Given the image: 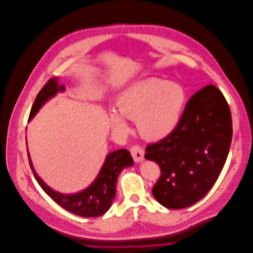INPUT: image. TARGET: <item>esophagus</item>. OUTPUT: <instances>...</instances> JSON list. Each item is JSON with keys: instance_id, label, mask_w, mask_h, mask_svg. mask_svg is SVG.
Listing matches in <instances>:
<instances>
[{"instance_id": "1", "label": "esophagus", "mask_w": 253, "mask_h": 253, "mask_svg": "<svg viewBox=\"0 0 253 253\" xmlns=\"http://www.w3.org/2000/svg\"><path fill=\"white\" fill-rule=\"evenodd\" d=\"M130 153L131 156L135 162L140 163L142 161H144V149L140 146V145H133L130 148Z\"/></svg>"}]
</instances>
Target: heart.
Masks as SVG:
<instances>
[{
  "mask_svg": "<svg viewBox=\"0 0 253 253\" xmlns=\"http://www.w3.org/2000/svg\"><path fill=\"white\" fill-rule=\"evenodd\" d=\"M185 98V90L180 84L151 78L125 90L117 99V107L124 117L137 120L138 129L144 138L160 140L170 135L178 126ZM121 116L114 111L109 114L112 126L124 131L127 125Z\"/></svg>",
  "mask_w": 253,
  "mask_h": 253,
  "instance_id": "1",
  "label": "heart"
}]
</instances>
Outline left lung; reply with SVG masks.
Returning <instances> with one entry per match:
<instances>
[{"label":"left lung","mask_w":253,"mask_h":253,"mask_svg":"<svg viewBox=\"0 0 253 253\" xmlns=\"http://www.w3.org/2000/svg\"><path fill=\"white\" fill-rule=\"evenodd\" d=\"M233 137L232 114L213 84L188 100L170 135L146 146L145 159L160 166L152 195L169 209H182L205 197L219 177Z\"/></svg>","instance_id":"8db88e82"}]
</instances>
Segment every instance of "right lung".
Here are the masks:
<instances>
[{"label": "right lung", "instance_id": "1", "mask_svg": "<svg viewBox=\"0 0 253 253\" xmlns=\"http://www.w3.org/2000/svg\"><path fill=\"white\" fill-rule=\"evenodd\" d=\"M65 90L64 85H58L57 79L51 78L42 87L37 94L33 107L31 109L29 120L39 111L41 106L52 98L57 91ZM29 156V163L33 174L39 185L46 194L49 196L56 204L65 210L82 216V217H97L106 213L112 205L116 194V182L119 173L125 168L134 165V161L128 150L119 149L107 155V159L102 169L92 184L81 192L75 195H63L47 186L43 180L35 172L32 161Z\"/></svg>", "mask_w": 253, "mask_h": 253}]
</instances>
